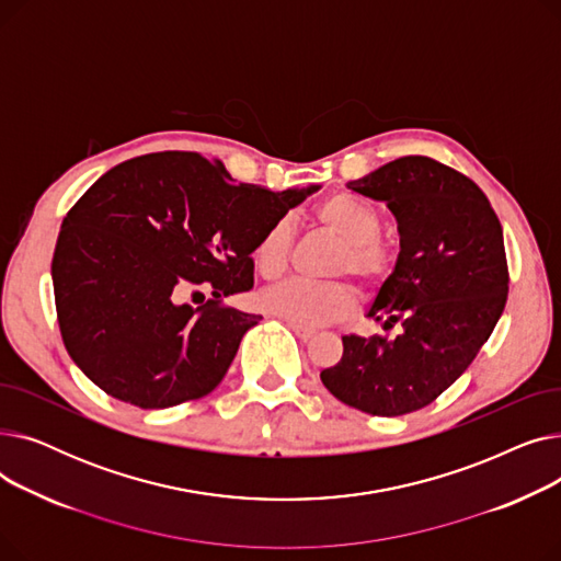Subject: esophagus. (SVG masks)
<instances>
[{"label":"esophagus","mask_w":561,"mask_h":561,"mask_svg":"<svg viewBox=\"0 0 561 561\" xmlns=\"http://www.w3.org/2000/svg\"><path fill=\"white\" fill-rule=\"evenodd\" d=\"M288 328L296 332V336L298 339H302V341H309L313 334H316V330L313 328H307V325H298V322H288Z\"/></svg>","instance_id":"34e87169"}]
</instances>
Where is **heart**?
<instances>
[{
	"label": "heart",
	"instance_id": "1",
	"mask_svg": "<svg viewBox=\"0 0 561 561\" xmlns=\"http://www.w3.org/2000/svg\"><path fill=\"white\" fill-rule=\"evenodd\" d=\"M316 220L343 243L332 273H350L366 288H379L393 273V254L379 243L381 216L373 204L362 197L336 193L322 199ZM293 227L288 218L273 222L263 231L254 248V263L265 279H277L286 273L290 259ZM261 307L298 325H328L347 318L357 307V293L347 282H302L290 279L261 296Z\"/></svg>",
	"mask_w": 561,
	"mask_h": 561
}]
</instances>
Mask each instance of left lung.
<instances>
[{
    "label": "left lung",
    "instance_id": "1",
    "mask_svg": "<svg viewBox=\"0 0 561 561\" xmlns=\"http://www.w3.org/2000/svg\"><path fill=\"white\" fill-rule=\"evenodd\" d=\"M347 188L385 202L398 222L396 268L368 309L396 334L343 336L341 362L320 379L366 414H411L455 385L503 316V227L476 182L430 157L396 159Z\"/></svg>",
    "mask_w": 561,
    "mask_h": 561
}]
</instances>
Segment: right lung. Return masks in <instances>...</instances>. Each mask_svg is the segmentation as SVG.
Wrapping results in <instances>:
<instances>
[{"mask_svg": "<svg viewBox=\"0 0 561 561\" xmlns=\"http://www.w3.org/2000/svg\"><path fill=\"white\" fill-rule=\"evenodd\" d=\"M320 186L236 184L220 161L157 152L111 168L68 211L51 282L68 355L104 393L165 409L211 393L261 320L222 298L254 286L252 252ZM213 290L191 308L188 297Z\"/></svg>", "mask_w": 561, "mask_h": 561, "instance_id": "1", "label": "right lung"}]
</instances>
